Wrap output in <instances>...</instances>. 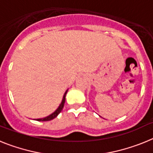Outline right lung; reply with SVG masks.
Segmentation results:
<instances>
[{
    "instance_id": "add662e5",
    "label": "right lung",
    "mask_w": 153,
    "mask_h": 153,
    "mask_svg": "<svg viewBox=\"0 0 153 153\" xmlns=\"http://www.w3.org/2000/svg\"><path fill=\"white\" fill-rule=\"evenodd\" d=\"M67 90L66 91V93H64V95H63V100H62L61 103H60V106L57 108V109H56V111L54 112V113H53L52 114L50 115V116H48V117H45V118H42V119H37V121H50V120H52L53 119L56 118V117L58 116V114L60 113V112L62 111V109H63V106H64V103H65V97H66V94H67Z\"/></svg>"
}]
</instances>
